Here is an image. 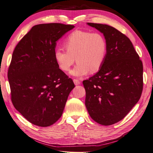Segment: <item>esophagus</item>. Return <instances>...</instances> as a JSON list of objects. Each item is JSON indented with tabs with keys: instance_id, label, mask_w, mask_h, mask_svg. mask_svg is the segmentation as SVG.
<instances>
[{
	"instance_id": "1",
	"label": "esophagus",
	"mask_w": 153,
	"mask_h": 153,
	"mask_svg": "<svg viewBox=\"0 0 153 153\" xmlns=\"http://www.w3.org/2000/svg\"><path fill=\"white\" fill-rule=\"evenodd\" d=\"M74 84H75L76 85H79L81 84V81H79L78 79H74Z\"/></svg>"
}]
</instances>
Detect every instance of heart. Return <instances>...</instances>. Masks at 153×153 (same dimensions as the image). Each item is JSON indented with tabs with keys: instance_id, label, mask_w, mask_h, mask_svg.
Instances as JSON below:
<instances>
[{
	"instance_id": "1",
	"label": "heart",
	"mask_w": 153,
	"mask_h": 153,
	"mask_svg": "<svg viewBox=\"0 0 153 153\" xmlns=\"http://www.w3.org/2000/svg\"><path fill=\"white\" fill-rule=\"evenodd\" d=\"M64 45L66 50L56 49L55 60L64 72L69 71L76 60V66L70 72V75L74 77H81L90 72H97L107 57V40L100 33L76 30L66 38Z\"/></svg>"
}]
</instances>
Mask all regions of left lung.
I'll use <instances>...</instances> for the list:
<instances>
[{"instance_id":"8db88e82","label":"left lung","mask_w":153,"mask_h":153,"mask_svg":"<svg viewBox=\"0 0 153 153\" xmlns=\"http://www.w3.org/2000/svg\"><path fill=\"white\" fill-rule=\"evenodd\" d=\"M107 42L104 63L83 81L85 106L93 120L111 125L123 119L139 101L143 90V65L131 41L114 27L87 22Z\"/></svg>"}]
</instances>
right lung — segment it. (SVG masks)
<instances>
[{"label": "right lung", "instance_id": "right-lung-1", "mask_svg": "<svg viewBox=\"0 0 153 153\" xmlns=\"http://www.w3.org/2000/svg\"><path fill=\"white\" fill-rule=\"evenodd\" d=\"M74 27L60 23L36 25L13 51L7 73L11 101L33 125L45 127L56 123L75 87L54 58L57 42Z\"/></svg>", "mask_w": 153, "mask_h": 153}]
</instances>
